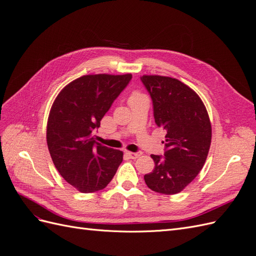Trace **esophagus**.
Here are the masks:
<instances>
[{"mask_svg": "<svg viewBox=\"0 0 256 256\" xmlns=\"http://www.w3.org/2000/svg\"><path fill=\"white\" fill-rule=\"evenodd\" d=\"M127 154V156H129V158L130 159H136V158H138L142 154V152H126Z\"/></svg>", "mask_w": 256, "mask_h": 256, "instance_id": "1", "label": "esophagus"}]
</instances>
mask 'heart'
<instances>
[{"instance_id":"obj_1","label":"heart","mask_w":256,"mask_h":256,"mask_svg":"<svg viewBox=\"0 0 256 256\" xmlns=\"http://www.w3.org/2000/svg\"><path fill=\"white\" fill-rule=\"evenodd\" d=\"M134 96H138V94H134Z\"/></svg>"}]
</instances>
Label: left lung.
I'll return each instance as SVG.
<instances>
[{"label":"left lung","mask_w":256,"mask_h":256,"mask_svg":"<svg viewBox=\"0 0 256 256\" xmlns=\"http://www.w3.org/2000/svg\"><path fill=\"white\" fill-rule=\"evenodd\" d=\"M150 95L154 122L166 130L164 156L152 154V172L144 175L147 187L162 194L184 190L202 170L212 142V125L196 92L180 80L142 76Z\"/></svg>","instance_id":"8db88e82"}]
</instances>
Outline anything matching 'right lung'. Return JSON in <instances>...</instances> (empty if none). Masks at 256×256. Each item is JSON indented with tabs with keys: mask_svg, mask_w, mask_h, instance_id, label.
I'll return each mask as SVG.
<instances>
[{
	"mask_svg": "<svg viewBox=\"0 0 256 256\" xmlns=\"http://www.w3.org/2000/svg\"><path fill=\"white\" fill-rule=\"evenodd\" d=\"M132 76L88 74L62 90L48 118L47 144L64 180L82 193L102 190L122 161V152L95 140L100 120Z\"/></svg>",
	"mask_w": 256,
	"mask_h": 256,
	"instance_id": "add662e5",
	"label": "right lung"
}]
</instances>
